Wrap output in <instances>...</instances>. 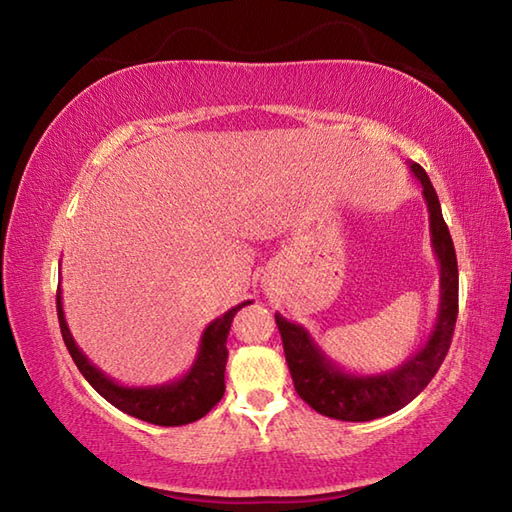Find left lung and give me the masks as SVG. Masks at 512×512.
Here are the masks:
<instances>
[{"label":"left lung","mask_w":512,"mask_h":512,"mask_svg":"<svg viewBox=\"0 0 512 512\" xmlns=\"http://www.w3.org/2000/svg\"><path fill=\"white\" fill-rule=\"evenodd\" d=\"M409 169L422 184V195L429 209L431 246L440 264V306L427 343L391 372L352 374L336 365L303 325L275 312L297 394L314 411L328 418L367 422L402 409L431 383L449 352L455 319H458V259H455L451 233L444 224L438 193L427 171L416 162H409Z\"/></svg>","instance_id":"obj_1"}]
</instances>
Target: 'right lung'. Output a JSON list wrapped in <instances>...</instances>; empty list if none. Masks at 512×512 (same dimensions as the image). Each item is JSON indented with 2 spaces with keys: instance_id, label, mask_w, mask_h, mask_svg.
I'll list each match as a JSON object with an SVG mask.
<instances>
[{
  "instance_id": "obj_1",
  "label": "right lung",
  "mask_w": 512,
  "mask_h": 512,
  "mask_svg": "<svg viewBox=\"0 0 512 512\" xmlns=\"http://www.w3.org/2000/svg\"><path fill=\"white\" fill-rule=\"evenodd\" d=\"M61 299V288H57V314L63 341L85 380H88L107 402H112L116 409L125 411L127 416H134L151 424H160V427H180V424L200 420L222 400L226 389L224 369L228 358V330H231L235 314L244 306H248V303H253H239V306L224 312L222 317H217L215 321L206 325L200 339L198 356H195L189 372L180 376L178 380L154 387H125L121 383H116L114 378L105 376L101 369L81 352V347L76 345L74 336L68 328V321H65Z\"/></svg>"
}]
</instances>
